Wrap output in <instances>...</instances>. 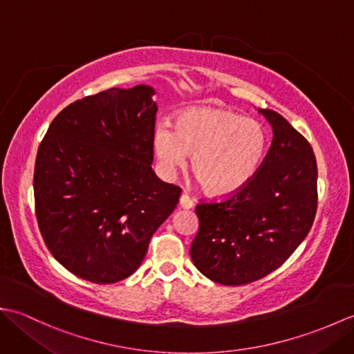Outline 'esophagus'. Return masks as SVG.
Returning a JSON list of instances; mask_svg holds the SVG:
<instances>
[{
  "label": "esophagus",
  "mask_w": 354,
  "mask_h": 354,
  "mask_svg": "<svg viewBox=\"0 0 354 354\" xmlns=\"http://www.w3.org/2000/svg\"><path fill=\"white\" fill-rule=\"evenodd\" d=\"M179 205H181L183 208H192L193 205H194V202H193V199L189 196V194L187 193H183L181 194V198H179Z\"/></svg>",
  "instance_id": "esophagus-1"
}]
</instances>
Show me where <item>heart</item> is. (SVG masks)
<instances>
[{
  "label": "heart",
  "mask_w": 354,
  "mask_h": 354,
  "mask_svg": "<svg viewBox=\"0 0 354 354\" xmlns=\"http://www.w3.org/2000/svg\"><path fill=\"white\" fill-rule=\"evenodd\" d=\"M153 150L165 175H173L193 153L192 170L213 196L234 193L250 184L269 149V132L259 120L227 109H189L173 124L156 126Z\"/></svg>",
  "instance_id": "b5f03b06"
}]
</instances>
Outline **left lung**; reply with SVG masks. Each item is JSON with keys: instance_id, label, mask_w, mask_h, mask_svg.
<instances>
[{"instance_id": "obj_1", "label": "left lung", "mask_w": 354, "mask_h": 354, "mask_svg": "<svg viewBox=\"0 0 354 354\" xmlns=\"http://www.w3.org/2000/svg\"><path fill=\"white\" fill-rule=\"evenodd\" d=\"M274 138L252 181L196 205L199 231L190 255L202 274L242 286L280 268L309 234L318 207V167L310 142L270 109H259Z\"/></svg>"}]
</instances>
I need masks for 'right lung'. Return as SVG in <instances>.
<instances>
[{
  "instance_id": "obj_1",
  "label": "right lung",
  "mask_w": 354,
  "mask_h": 354,
  "mask_svg": "<svg viewBox=\"0 0 354 354\" xmlns=\"http://www.w3.org/2000/svg\"><path fill=\"white\" fill-rule=\"evenodd\" d=\"M155 91L109 88L53 120L35 162V213L45 245L71 274L122 281L141 265L181 189L152 170Z\"/></svg>"
}]
</instances>
